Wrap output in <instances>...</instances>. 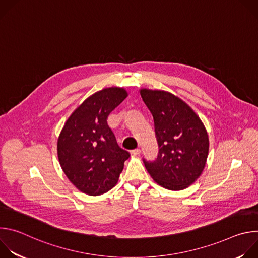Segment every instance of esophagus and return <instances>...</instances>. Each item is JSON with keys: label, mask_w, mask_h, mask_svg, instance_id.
I'll list each match as a JSON object with an SVG mask.
<instances>
[{"label": "esophagus", "mask_w": 258, "mask_h": 258, "mask_svg": "<svg viewBox=\"0 0 258 258\" xmlns=\"http://www.w3.org/2000/svg\"><path fill=\"white\" fill-rule=\"evenodd\" d=\"M132 154H133V155H135V156H139V155L141 154V149H139V148L134 149V150L132 151Z\"/></svg>", "instance_id": "34e87169"}]
</instances>
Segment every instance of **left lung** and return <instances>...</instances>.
<instances>
[{"label":"left lung","mask_w":258,"mask_h":258,"mask_svg":"<svg viewBox=\"0 0 258 258\" xmlns=\"http://www.w3.org/2000/svg\"><path fill=\"white\" fill-rule=\"evenodd\" d=\"M140 94L153 116L159 149L154 160L143 158L146 169L165 189L189 187L203 171L208 155V135L202 121L168 92L144 89Z\"/></svg>","instance_id":"1"}]
</instances>
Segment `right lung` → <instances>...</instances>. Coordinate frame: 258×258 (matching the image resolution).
<instances>
[{"label":"right lung","mask_w":258,"mask_h":258,"mask_svg":"<svg viewBox=\"0 0 258 258\" xmlns=\"http://www.w3.org/2000/svg\"><path fill=\"white\" fill-rule=\"evenodd\" d=\"M126 96L121 88L95 93L71 114L59 136L60 165L73 185L88 195L112 189L131 155L118 146L107 123L109 114Z\"/></svg>","instance_id":"1"}]
</instances>
